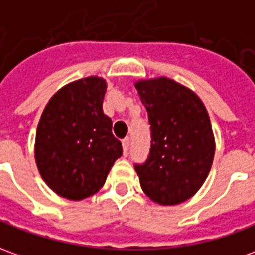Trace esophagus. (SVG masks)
I'll return each instance as SVG.
<instances>
[{
	"label": "esophagus",
	"instance_id": "34e87169",
	"mask_svg": "<svg viewBox=\"0 0 255 255\" xmlns=\"http://www.w3.org/2000/svg\"><path fill=\"white\" fill-rule=\"evenodd\" d=\"M129 143H130V140L126 137L122 140V147H124V154L125 155H128V151H129Z\"/></svg>",
	"mask_w": 255,
	"mask_h": 255
}]
</instances>
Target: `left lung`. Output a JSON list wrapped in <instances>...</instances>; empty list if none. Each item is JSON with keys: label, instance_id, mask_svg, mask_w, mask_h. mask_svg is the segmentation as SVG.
<instances>
[{"label": "left lung", "instance_id": "1", "mask_svg": "<svg viewBox=\"0 0 255 255\" xmlns=\"http://www.w3.org/2000/svg\"><path fill=\"white\" fill-rule=\"evenodd\" d=\"M151 129L150 155L134 165L140 186L154 203L176 205L191 198L211 171L215 138L197 94L169 77L136 83Z\"/></svg>", "mask_w": 255, "mask_h": 255}]
</instances>
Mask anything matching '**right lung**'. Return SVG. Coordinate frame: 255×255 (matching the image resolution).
<instances>
[{"label":"right lung","instance_id":"obj_1","mask_svg":"<svg viewBox=\"0 0 255 255\" xmlns=\"http://www.w3.org/2000/svg\"><path fill=\"white\" fill-rule=\"evenodd\" d=\"M105 91L103 77L79 79L59 89L41 114L34 158L44 182L61 197L79 201L96 194L122 155L103 111Z\"/></svg>","mask_w":255,"mask_h":255}]
</instances>
